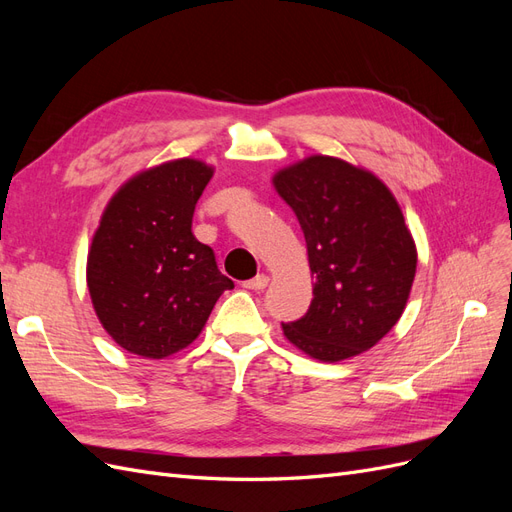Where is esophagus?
<instances>
[{
	"instance_id": "34e87169",
	"label": "esophagus",
	"mask_w": 512,
	"mask_h": 512,
	"mask_svg": "<svg viewBox=\"0 0 512 512\" xmlns=\"http://www.w3.org/2000/svg\"><path fill=\"white\" fill-rule=\"evenodd\" d=\"M269 286V277L267 275H256L254 280L243 282V288L247 290H265Z\"/></svg>"
}]
</instances>
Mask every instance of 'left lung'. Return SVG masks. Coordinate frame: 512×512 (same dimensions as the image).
<instances>
[{"instance_id":"obj_1","label":"left lung","mask_w":512,"mask_h":512,"mask_svg":"<svg viewBox=\"0 0 512 512\" xmlns=\"http://www.w3.org/2000/svg\"><path fill=\"white\" fill-rule=\"evenodd\" d=\"M271 181L297 215L314 277L307 314L282 324L286 339L322 363L374 348L404 314L416 275L397 198L371 170L320 153Z\"/></svg>"}]
</instances>
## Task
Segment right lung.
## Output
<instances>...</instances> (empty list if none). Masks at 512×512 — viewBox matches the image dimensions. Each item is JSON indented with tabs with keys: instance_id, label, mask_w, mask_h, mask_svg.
I'll return each instance as SVG.
<instances>
[{
	"instance_id": "right-lung-1",
	"label": "right lung",
	"mask_w": 512,
	"mask_h": 512,
	"mask_svg": "<svg viewBox=\"0 0 512 512\" xmlns=\"http://www.w3.org/2000/svg\"><path fill=\"white\" fill-rule=\"evenodd\" d=\"M213 177L203 160L141 170L108 200L87 254V288L104 331L123 350L166 359L188 348L230 290L209 245L192 232Z\"/></svg>"
}]
</instances>
